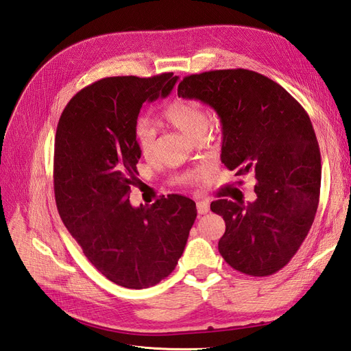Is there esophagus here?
Returning <instances> with one entry per match:
<instances>
[{
    "instance_id": "1",
    "label": "esophagus",
    "mask_w": 351,
    "mask_h": 351,
    "mask_svg": "<svg viewBox=\"0 0 351 351\" xmlns=\"http://www.w3.org/2000/svg\"><path fill=\"white\" fill-rule=\"evenodd\" d=\"M196 209L199 215H205L209 212V202L208 200H199L196 204Z\"/></svg>"
}]
</instances>
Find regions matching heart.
Returning <instances> with one entry per match:
<instances>
[{"instance_id":"1","label":"heart","mask_w":351,"mask_h":351,"mask_svg":"<svg viewBox=\"0 0 351 351\" xmlns=\"http://www.w3.org/2000/svg\"><path fill=\"white\" fill-rule=\"evenodd\" d=\"M164 117L171 123L178 130H182L192 139L202 133H205L209 124V115L206 108L199 101L195 99H177L176 102L169 104L164 110ZM136 142L143 156L149 158L155 152V141L156 132L151 123L141 120L136 125L134 130ZM205 176V169H195L178 177L180 183L193 184Z\"/></svg>"}]
</instances>
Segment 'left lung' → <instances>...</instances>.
<instances>
[{
    "label": "left lung",
    "mask_w": 351,
    "mask_h": 351,
    "mask_svg": "<svg viewBox=\"0 0 351 351\" xmlns=\"http://www.w3.org/2000/svg\"><path fill=\"white\" fill-rule=\"evenodd\" d=\"M177 93L217 111L221 162L258 182L254 202L210 204L226 221L221 256L252 277L275 274L302 246L319 204L321 152L309 115L278 83L244 69L190 74Z\"/></svg>",
    "instance_id": "1"
}]
</instances>
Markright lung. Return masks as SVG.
<instances>
[{"instance_id": "right-lung-1", "label": "right lung", "mask_w": 351, "mask_h": 351, "mask_svg": "<svg viewBox=\"0 0 351 351\" xmlns=\"http://www.w3.org/2000/svg\"><path fill=\"white\" fill-rule=\"evenodd\" d=\"M173 73L105 77L77 92L62 111L54 145L58 214L84 256L125 289H147L176 268L196 219V204L168 195L132 206L141 149L136 124L145 102L165 98Z\"/></svg>"}]
</instances>
